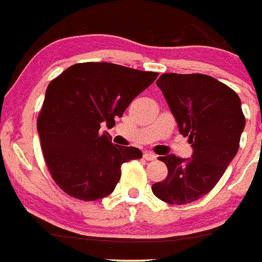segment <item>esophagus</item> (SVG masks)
I'll use <instances>...</instances> for the list:
<instances>
[{"label": "esophagus", "instance_id": "34e87169", "mask_svg": "<svg viewBox=\"0 0 262 262\" xmlns=\"http://www.w3.org/2000/svg\"><path fill=\"white\" fill-rule=\"evenodd\" d=\"M143 157H144L147 161H151V160H156V155L152 154V152H144V155H143Z\"/></svg>", "mask_w": 262, "mask_h": 262}]
</instances>
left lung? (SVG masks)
<instances>
[{
  "mask_svg": "<svg viewBox=\"0 0 262 262\" xmlns=\"http://www.w3.org/2000/svg\"><path fill=\"white\" fill-rule=\"evenodd\" d=\"M156 84L193 155L160 156L168 176L152 185V191L166 203L186 205L209 193L237 154L245 127L242 102L231 88L201 73H164Z\"/></svg>",
  "mask_w": 262,
  "mask_h": 262,
  "instance_id": "left-lung-1",
  "label": "left lung"
}]
</instances>
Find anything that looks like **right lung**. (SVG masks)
<instances>
[{"mask_svg": "<svg viewBox=\"0 0 262 262\" xmlns=\"http://www.w3.org/2000/svg\"><path fill=\"white\" fill-rule=\"evenodd\" d=\"M157 76L111 62H80L51 81L38 133L51 177L61 190L81 201L101 200L114 191L122 164L142 159L140 149L113 144L99 128L114 126V118Z\"/></svg>", "mask_w": 262, "mask_h": 262, "instance_id": "1", "label": "right lung"}]
</instances>
